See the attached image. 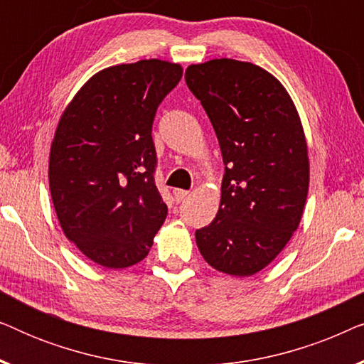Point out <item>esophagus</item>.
<instances>
[{"label": "esophagus", "mask_w": 364, "mask_h": 364, "mask_svg": "<svg viewBox=\"0 0 364 364\" xmlns=\"http://www.w3.org/2000/svg\"><path fill=\"white\" fill-rule=\"evenodd\" d=\"M187 196H188V191H183V188H173V198H176L177 202H182Z\"/></svg>", "instance_id": "esophagus-1"}]
</instances>
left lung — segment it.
<instances>
[{
  "instance_id": "left-lung-1",
  "label": "left lung",
  "mask_w": 364,
  "mask_h": 364,
  "mask_svg": "<svg viewBox=\"0 0 364 364\" xmlns=\"http://www.w3.org/2000/svg\"><path fill=\"white\" fill-rule=\"evenodd\" d=\"M186 82L225 164L220 207L196 232L197 247L218 272L255 275L285 248L305 208L310 162L300 116L282 82L257 64H192Z\"/></svg>"
}]
</instances>
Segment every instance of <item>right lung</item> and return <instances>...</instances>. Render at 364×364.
I'll return each instance as SVG.
<instances>
[{"label":"right lung","mask_w":364,"mask_h":364,"mask_svg":"<svg viewBox=\"0 0 364 364\" xmlns=\"http://www.w3.org/2000/svg\"><path fill=\"white\" fill-rule=\"evenodd\" d=\"M181 77V64L161 59L102 69L59 119L49 154L54 210L68 240L97 265L144 260L166 220L152 124Z\"/></svg>","instance_id":"right-lung-1"}]
</instances>
